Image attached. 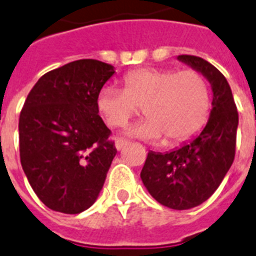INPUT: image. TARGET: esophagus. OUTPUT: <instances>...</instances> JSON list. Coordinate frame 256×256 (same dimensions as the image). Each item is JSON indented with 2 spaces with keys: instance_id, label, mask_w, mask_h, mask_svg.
Returning <instances> with one entry per match:
<instances>
[{
  "instance_id": "esophagus-1",
  "label": "esophagus",
  "mask_w": 256,
  "mask_h": 256,
  "mask_svg": "<svg viewBox=\"0 0 256 256\" xmlns=\"http://www.w3.org/2000/svg\"><path fill=\"white\" fill-rule=\"evenodd\" d=\"M126 144H128V142L124 140V139H116V148H117L118 151H121L124 147H126Z\"/></svg>"
}]
</instances>
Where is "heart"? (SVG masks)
Instances as JSON below:
<instances>
[{
	"mask_svg": "<svg viewBox=\"0 0 256 256\" xmlns=\"http://www.w3.org/2000/svg\"><path fill=\"white\" fill-rule=\"evenodd\" d=\"M124 89L104 86L97 109L110 128H121L140 108L147 116L124 130L126 136L170 144L184 142L205 124L210 96L205 78L196 70L143 68L124 76Z\"/></svg>",
	"mask_w": 256,
	"mask_h": 256,
	"instance_id": "obj_1",
	"label": "heart"
}]
</instances>
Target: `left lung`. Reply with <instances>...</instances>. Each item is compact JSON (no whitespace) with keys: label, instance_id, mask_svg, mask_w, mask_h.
Wrapping results in <instances>:
<instances>
[{"label":"left lung","instance_id":"obj_1","mask_svg":"<svg viewBox=\"0 0 256 256\" xmlns=\"http://www.w3.org/2000/svg\"><path fill=\"white\" fill-rule=\"evenodd\" d=\"M178 62L209 81L213 93L209 120L188 142L168 152L150 151L140 172L143 186L164 206L186 210L216 192L236 155L238 112L225 76L198 56L180 55Z\"/></svg>","mask_w":256,"mask_h":256}]
</instances>
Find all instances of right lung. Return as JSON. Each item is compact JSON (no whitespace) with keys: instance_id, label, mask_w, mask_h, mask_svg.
Listing matches in <instances>:
<instances>
[{"instance_id":"right-lung-1","label":"right lung","mask_w":256,"mask_h":256,"mask_svg":"<svg viewBox=\"0 0 256 256\" xmlns=\"http://www.w3.org/2000/svg\"><path fill=\"white\" fill-rule=\"evenodd\" d=\"M113 66L81 59L43 74L20 116L24 175L46 206L78 214L96 202L117 148L98 116L97 96Z\"/></svg>"}]
</instances>
